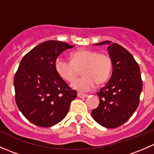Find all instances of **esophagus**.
<instances>
[{"mask_svg":"<svg viewBox=\"0 0 154 154\" xmlns=\"http://www.w3.org/2000/svg\"><path fill=\"white\" fill-rule=\"evenodd\" d=\"M77 96L80 98H85V97H88V94H86L78 93L77 94Z\"/></svg>","mask_w":154,"mask_h":154,"instance_id":"esophagus-1","label":"esophagus"}]
</instances>
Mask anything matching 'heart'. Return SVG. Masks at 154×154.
<instances>
[{"mask_svg":"<svg viewBox=\"0 0 154 154\" xmlns=\"http://www.w3.org/2000/svg\"><path fill=\"white\" fill-rule=\"evenodd\" d=\"M71 61L58 57L54 68L58 75L67 82H72L80 74L82 77L72 83V86L79 91H88L97 85L105 83L112 72V59L108 54L88 49H80L70 54Z\"/></svg>","mask_w":154,"mask_h":154,"instance_id":"b5f03b06","label":"heart"}]
</instances>
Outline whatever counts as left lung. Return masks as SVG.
I'll list each match as a JSON object with an SVG mask.
<instances>
[{
    "mask_svg": "<svg viewBox=\"0 0 154 154\" xmlns=\"http://www.w3.org/2000/svg\"><path fill=\"white\" fill-rule=\"evenodd\" d=\"M103 44L108 45L113 73L108 83L97 92L100 104L91 114L103 127L115 128L127 122L138 108L142 80L139 65L128 50L108 40L95 45Z\"/></svg>",
    "mask_w": 154,
    "mask_h": 154,
    "instance_id": "obj_1",
    "label": "left lung"
}]
</instances>
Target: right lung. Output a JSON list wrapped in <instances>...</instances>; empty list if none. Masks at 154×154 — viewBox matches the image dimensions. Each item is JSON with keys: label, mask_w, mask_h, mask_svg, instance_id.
<instances>
[{"label": "right lung", "mask_w": 154, "mask_h": 154, "mask_svg": "<svg viewBox=\"0 0 154 154\" xmlns=\"http://www.w3.org/2000/svg\"><path fill=\"white\" fill-rule=\"evenodd\" d=\"M73 47L67 43L48 40L29 51L20 61L14 77L15 102L23 116L35 125L48 128L60 122L77 97V91L54 68L57 57Z\"/></svg>", "instance_id": "obj_1"}]
</instances>
